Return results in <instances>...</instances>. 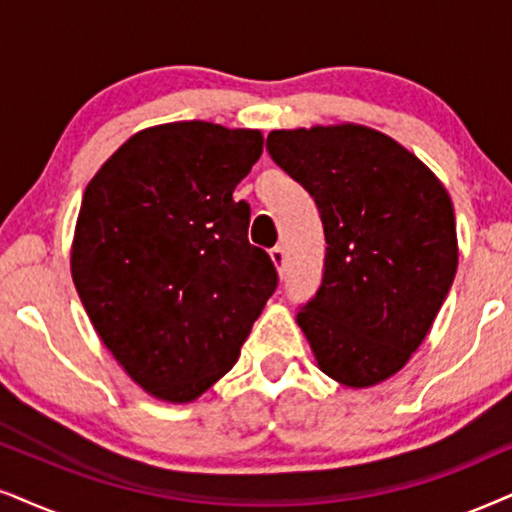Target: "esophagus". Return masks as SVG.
Returning <instances> with one entry per match:
<instances>
[{
	"instance_id": "34e87169",
	"label": "esophagus",
	"mask_w": 512,
	"mask_h": 512,
	"mask_svg": "<svg viewBox=\"0 0 512 512\" xmlns=\"http://www.w3.org/2000/svg\"><path fill=\"white\" fill-rule=\"evenodd\" d=\"M269 255H271V262H274V267L278 271H283V267H286V250H283V245H276V248H271Z\"/></svg>"
}]
</instances>
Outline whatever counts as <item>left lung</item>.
<instances>
[{"instance_id":"obj_1","label":"left lung","mask_w":512,"mask_h":512,"mask_svg":"<svg viewBox=\"0 0 512 512\" xmlns=\"http://www.w3.org/2000/svg\"><path fill=\"white\" fill-rule=\"evenodd\" d=\"M267 151L321 212L323 281L297 312L316 364L345 387L383 383L425 340L454 283L449 193L416 155L364 125L274 129Z\"/></svg>"}]
</instances>
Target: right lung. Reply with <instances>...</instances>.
Here are the masks:
<instances>
[{"mask_svg":"<svg viewBox=\"0 0 512 512\" xmlns=\"http://www.w3.org/2000/svg\"><path fill=\"white\" fill-rule=\"evenodd\" d=\"M260 129L189 120L141 129L82 196L70 271L94 331L129 378L186 404L231 371L278 286L234 189Z\"/></svg>","mask_w":512,"mask_h":512,"instance_id":"1","label":"right lung"}]
</instances>
